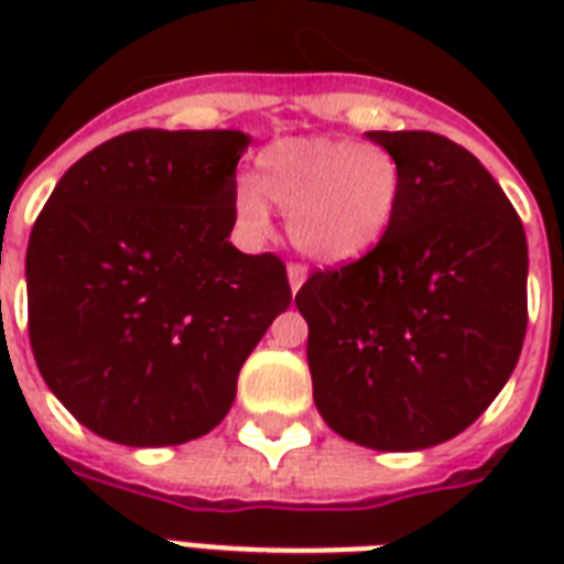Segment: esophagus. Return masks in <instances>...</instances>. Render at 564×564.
Here are the masks:
<instances>
[{"label":"esophagus","mask_w":564,"mask_h":564,"mask_svg":"<svg viewBox=\"0 0 564 564\" xmlns=\"http://www.w3.org/2000/svg\"><path fill=\"white\" fill-rule=\"evenodd\" d=\"M286 274H290V286H292V292H299L301 286H304V281H307V265L290 263V269H286Z\"/></svg>","instance_id":"34e87169"}]
</instances>
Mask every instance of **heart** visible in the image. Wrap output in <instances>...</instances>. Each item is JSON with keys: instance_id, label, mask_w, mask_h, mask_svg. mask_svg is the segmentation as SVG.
<instances>
[{"instance_id": "1", "label": "heart", "mask_w": 564, "mask_h": 564, "mask_svg": "<svg viewBox=\"0 0 564 564\" xmlns=\"http://www.w3.org/2000/svg\"><path fill=\"white\" fill-rule=\"evenodd\" d=\"M274 207L292 246L318 263H354L389 234L401 202V166L375 143L286 137L257 154L254 178L234 187L242 230L263 237Z\"/></svg>"}]
</instances>
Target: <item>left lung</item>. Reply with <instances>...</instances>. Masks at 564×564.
<instances>
[{"mask_svg":"<svg viewBox=\"0 0 564 564\" xmlns=\"http://www.w3.org/2000/svg\"><path fill=\"white\" fill-rule=\"evenodd\" d=\"M401 166V202L371 254L313 272V401L375 451H424L480 419L527 334V237L468 149L433 131H366Z\"/></svg>","mask_w":564,"mask_h":564,"instance_id":"obj_1","label":"left lung"}]
</instances>
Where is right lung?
<instances>
[{
	"label": "right lung",
	"mask_w": 564,
	"mask_h": 564,
	"mask_svg": "<svg viewBox=\"0 0 564 564\" xmlns=\"http://www.w3.org/2000/svg\"><path fill=\"white\" fill-rule=\"evenodd\" d=\"M242 131H128L73 163L31 228L29 339L57 401L128 447L210 433L290 307L286 265L228 242Z\"/></svg>",
	"instance_id": "right-lung-1"
}]
</instances>
